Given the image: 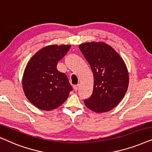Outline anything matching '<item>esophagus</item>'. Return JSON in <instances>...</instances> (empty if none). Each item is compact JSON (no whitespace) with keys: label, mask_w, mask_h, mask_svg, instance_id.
<instances>
[{"label":"esophagus","mask_w":152,"mask_h":152,"mask_svg":"<svg viewBox=\"0 0 152 152\" xmlns=\"http://www.w3.org/2000/svg\"><path fill=\"white\" fill-rule=\"evenodd\" d=\"M78 89V85H75V86H74V90L75 91H77Z\"/></svg>","instance_id":"34e87169"}]
</instances>
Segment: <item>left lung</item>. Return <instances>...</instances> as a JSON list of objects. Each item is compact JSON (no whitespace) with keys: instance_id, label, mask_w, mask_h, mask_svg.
Wrapping results in <instances>:
<instances>
[{"instance_id":"obj_1","label":"left lung","mask_w":152,"mask_h":152,"mask_svg":"<svg viewBox=\"0 0 152 152\" xmlns=\"http://www.w3.org/2000/svg\"><path fill=\"white\" fill-rule=\"evenodd\" d=\"M79 48L94 74V88L86 106L95 113L108 112L119 104L129 86V72L124 60L104 42H87Z\"/></svg>"}]
</instances>
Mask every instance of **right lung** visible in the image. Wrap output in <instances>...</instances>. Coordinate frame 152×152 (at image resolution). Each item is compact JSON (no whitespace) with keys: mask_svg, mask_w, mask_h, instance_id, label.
Returning <instances> with one entry per match:
<instances>
[{"mask_svg":"<svg viewBox=\"0 0 152 152\" xmlns=\"http://www.w3.org/2000/svg\"><path fill=\"white\" fill-rule=\"evenodd\" d=\"M70 45H49L30 58L24 70L22 86L27 99L39 109L51 110L67 99L72 87L57 64Z\"/></svg>","mask_w":152,"mask_h":152,"instance_id":"1","label":"right lung"}]
</instances>
